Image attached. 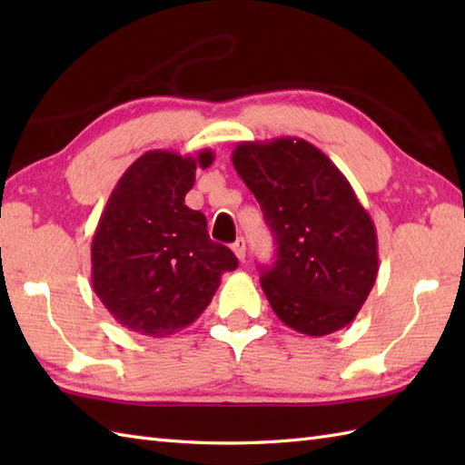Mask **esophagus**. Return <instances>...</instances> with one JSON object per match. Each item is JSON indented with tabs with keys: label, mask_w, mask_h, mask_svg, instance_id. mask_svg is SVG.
Here are the masks:
<instances>
[{
	"label": "esophagus",
	"mask_w": 465,
	"mask_h": 465,
	"mask_svg": "<svg viewBox=\"0 0 465 465\" xmlns=\"http://www.w3.org/2000/svg\"><path fill=\"white\" fill-rule=\"evenodd\" d=\"M232 250H233V253L238 255V260L240 262H243L245 260V240L243 238H238L235 240L233 243H232Z\"/></svg>",
	"instance_id": "1"
}]
</instances>
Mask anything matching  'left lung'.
<instances>
[{"mask_svg":"<svg viewBox=\"0 0 465 465\" xmlns=\"http://www.w3.org/2000/svg\"><path fill=\"white\" fill-rule=\"evenodd\" d=\"M232 162L278 245L260 280L275 315L313 338L345 328L380 270L373 222L350 182L300 137L242 142Z\"/></svg>","mask_w":465,"mask_h":465,"instance_id":"left-lung-1","label":"left lung"}]
</instances>
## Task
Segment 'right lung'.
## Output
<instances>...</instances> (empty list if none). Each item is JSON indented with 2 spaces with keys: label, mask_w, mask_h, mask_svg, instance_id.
Instances as JSON below:
<instances>
[{
  "label": "right lung",
  "mask_w": 465,
  "mask_h": 465,
  "mask_svg": "<svg viewBox=\"0 0 465 465\" xmlns=\"http://www.w3.org/2000/svg\"><path fill=\"white\" fill-rule=\"evenodd\" d=\"M197 155L152 150L115 183L92 240V285L117 323L147 338H167L193 323L238 268L230 248L207 235L202 212L185 205Z\"/></svg>",
  "instance_id": "right-lung-1"
}]
</instances>
